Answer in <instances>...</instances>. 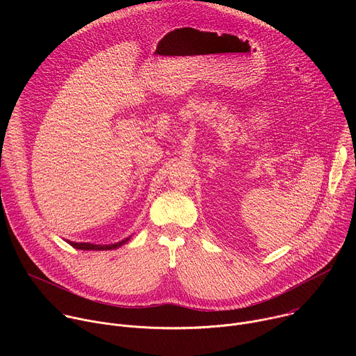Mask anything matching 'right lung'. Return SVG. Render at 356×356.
Returning a JSON list of instances; mask_svg holds the SVG:
<instances>
[{"label": "right lung", "instance_id": "add662e5", "mask_svg": "<svg viewBox=\"0 0 356 356\" xmlns=\"http://www.w3.org/2000/svg\"><path fill=\"white\" fill-rule=\"evenodd\" d=\"M129 238L121 241V242H117V243H113V245H94V243H79V242H70L67 241L73 248L76 249H81V250H110V249H115L121 245H124Z\"/></svg>", "mask_w": 356, "mask_h": 356}]
</instances>
